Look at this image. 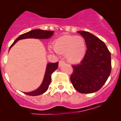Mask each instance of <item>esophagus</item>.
<instances>
[{
    "label": "esophagus",
    "mask_w": 121,
    "mask_h": 121,
    "mask_svg": "<svg viewBox=\"0 0 121 121\" xmlns=\"http://www.w3.org/2000/svg\"><path fill=\"white\" fill-rule=\"evenodd\" d=\"M65 63L64 61H63V60H60V61L59 62V67H62V66L65 65Z\"/></svg>",
    "instance_id": "34e87169"
}]
</instances>
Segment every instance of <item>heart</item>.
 Masks as SVG:
<instances>
[{
	"instance_id": "1",
	"label": "heart",
	"mask_w": 121,
	"mask_h": 121,
	"mask_svg": "<svg viewBox=\"0 0 121 121\" xmlns=\"http://www.w3.org/2000/svg\"><path fill=\"white\" fill-rule=\"evenodd\" d=\"M53 48L56 53L65 54L68 62L76 64L85 57L86 52V42L82 36L64 35L54 40Z\"/></svg>"
}]
</instances>
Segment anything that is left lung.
<instances>
[{"mask_svg": "<svg viewBox=\"0 0 121 121\" xmlns=\"http://www.w3.org/2000/svg\"><path fill=\"white\" fill-rule=\"evenodd\" d=\"M84 37L86 54L81 62L72 65L70 79L74 88L81 93H92L100 89L112 70L111 53L103 41L91 33L78 31Z\"/></svg>", "mask_w": 121, "mask_h": 121, "instance_id": "left-lung-1", "label": "left lung"}]
</instances>
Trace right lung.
Returning <instances> with one entry per match:
<instances>
[{
  "instance_id": "obj_1",
  "label": "right lung",
  "mask_w": 121,
  "mask_h": 121,
  "mask_svg": "<svg viewBox=\"0 0 121 121\" xmlns=\"http://www.w3.org/2000/svg\"><path fill=\"white\" fill-rule=\"evenodd\" d=\"M53 34H54L53 31L42 30H39V29L33 30L30 31H28L19 36L15 40L13 44L11 45V47H9V50L18 40H21V39H28V38H35V39H48L53 36ZM57 68H58V62L56 63H48L47 65L44 78H43V81L42 82L40 86L36 90L31 91V92H25L24 93L27 95H30V96H38V95L44 93L48 88L49 85L51 82V74L53 73V71H55Z\"/></svg>"
}]
</instances>
